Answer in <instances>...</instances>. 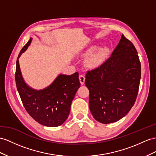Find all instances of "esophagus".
<instances>
[{
	"label": "esophagus",
	"mask_w": 156,
	"mask_h": 156,
	"mask_svg": "<svg viewBox=\"0 0 156 156\" xmlns=\"http://www.w3.org/2000/svg\"><path fill=\"white\" fill-rule=\"evenodd\" d=\"M85 76H84V75H83V74H80L79 76V80H80V83L82 85H83V83H84V82H85Z\"/></svg>",
	"instance_id": "34e87169"
}]
</instances>
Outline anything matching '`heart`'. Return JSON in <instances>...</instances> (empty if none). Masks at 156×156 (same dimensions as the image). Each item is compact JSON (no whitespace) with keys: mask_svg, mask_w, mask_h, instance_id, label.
<instances>
[{"mask_svg":"<svg viewBox=\"0 0 156 156\" xmlns=\"http://www.w3.org/2000/svg\"><path fill=\"white\" fill-rule=\"evenodd\" d=\"M107 49L105 47H99L96 49V47L92 46L87 49L84 53L85 55L91 53L86 60V64L89 67L95 69L101 65L107 55Z\"/></svg>","mask_w":156,"mask_h":156,"instance_id":"b5f03b06","label":"heart"}]
</instances>
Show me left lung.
<instances>
[{"mask_svg":"<svg viewBox=\"0 0 156 156\" xmlns=\"http://www.w3.org/2000/svg\"><path fill=\"white\" fill-rule=\"evenodd\" d=\"M140 78L137 51L122 34L111 57L97 69L87 72L85 84L94 119L109 124L125 117L136 99Z\"/></svg>","mask_w":156,"mask_h":156,"instance_id":"1","label":"left lung"}]
</instances>
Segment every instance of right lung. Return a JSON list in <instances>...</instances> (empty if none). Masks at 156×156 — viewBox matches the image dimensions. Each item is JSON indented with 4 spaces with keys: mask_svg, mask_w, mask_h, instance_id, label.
I'll return each instance as SVG.
<instances>
[{
    "mask_svg": "<svg viewBox=\"0 0 156 156\" xmlns=\"http://www.w3.org/2000/svg\"><path fill=\"white\" fill-rule=\"evenodd\" d=\"M31 42V38L20 51L16 61L15 80L18 91L27 112L35 121L46 126L61 125L69 117L72 101L80 87L78 73L59 74L46 88L36 90L24 82L19 65L20 57Z\"/></svg>",
    "mask_w": 156,
    "mask_h": 156,
    "instance_id": "right-lung-1",
    "label": "right lung"
}]
</instances>
